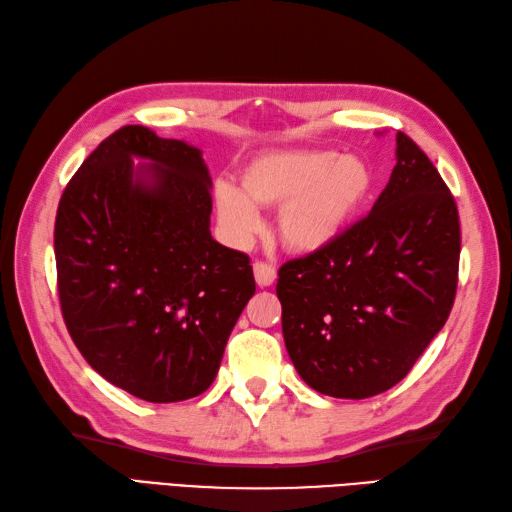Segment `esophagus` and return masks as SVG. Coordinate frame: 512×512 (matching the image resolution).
Here are the masks:
<instances>
[{"label": "esophagus", "instance_id": "obj_1", "mask_svg": "<svg viewBox=\"0 0 512 512\" xmlns=\"http://www.w3.org/2000/svg\"><path fill=\"white\" fill-rule=\"evenodd\" d=\"M253 272H255V281H257L259 288H268V285H272V281L277 279L275 266L266 264V261H255Z\"/></svg>", "mask_w": 512, "mask_h": 512}]
</instances>
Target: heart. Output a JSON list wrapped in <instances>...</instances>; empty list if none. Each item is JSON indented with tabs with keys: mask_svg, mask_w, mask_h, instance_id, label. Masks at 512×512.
Instances as JSON below:
<instances>
[{
	"mask_svg": "<svg viewBox=\"0 0 512 512\" xmlns=\"http://www.w3.org/2000/svg\"><path fill=\"white\" fill-rule=\"evenodd\" d=\"M375 170L358 154L296 148L259 154L242 172V189L216 185L224 231L246 242L261 229L257 207L279 209L277 235L294 253H316L347 231L373 194Z\"/></svg>",
	"mask_w": 512,
	"mask_h": 512,
	"instance_id": "1",
	"label": "heart"
}]
</instances>
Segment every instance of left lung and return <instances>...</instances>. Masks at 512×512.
I'll use <instances>...</instances> for the list:
<instances>
[{"mask_svg": "<svg viewBox=\"0 0 512 512\" xmlns=\"http://www.w3.org/2000/svg\"><path fill=\"white\" fill-rule=\"evenodd\" d=\"M458 207L406 133L366 218L279 268L285 349L307 386L338 399L399 384L443 329L456 299Z\"/></svg>", "mask_w": 512, "mask_h": 512, "instance_id": "left-lung-1", "label": "left lung"}]
</instances>
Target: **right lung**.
I'll return each instance as SVG.
<instances>
[{"instance_id": "1", "label": "right lung", "mask_w": 512, "mask_h": 512, "mask_svg": "<svg viewBox=\"0 0 512 512\" xmlns=\"http://www.w3.org/2000/svg\"><path fill=\"white\" fill-rule=\"evenodd\" d=\"M133 158L147 163L135 169ZM209 216L202 152L146 126L106 137L58 202L69 336L93 371L144 401L205 392L255 294L251 259L213 240Z\"/></svg>"}]
</instances>
